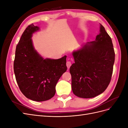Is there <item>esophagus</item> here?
I'll list each match as a JSON object with an SVG mask.
<instances>
[{"instance_id":"34e87169","label":"esophagus","mask_w":128,"mask_h":128,"mask_svg":"<svg viewBox=\"0 0 128 128\" xmlns=\"http://www.w3.org/2000/svg\"><path fill=\"white\" fill-rule=\"evenodd\" d=\"M66 65H67V67L68 69H69V68H70V67L71 66V65H72L71 62L70 61H67V64H66Z\"/></svg>"}]
</instances>
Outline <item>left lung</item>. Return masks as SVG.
Segmentation results:
<instances>
[{
  "instance_id": "left-lung-1",
  "label": "left lung",
  "mask_w": 128,
  "mask_h": 128,
  "mask_svg": "<svg viewBox=\"0 0 128 128\" xmlns=\"http://www.w3.org/2000/svg\"><path fill=\"white\" fill-rule=\"evenodd\" d=\"M75 63L70 68L72 91L75 96L91 98L104 91L113 70L115 52L111 38L100 24L94 41L72 52Z\"/></svg>"
}]
</instances>
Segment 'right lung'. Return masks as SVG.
I'll return each mask as SVG.
<instances>
[{
  "instance_id": "obj_1",
  "label": "right lung",
  "mask_w": 128,
  "mask_h": 128,
  "mask_svg": "<svg viewBox=\"0 0 128 128\" xmlns=\"http://www.w3.org/2000/svg\"><path fill=\"white\" fill-rule=\"evenodd\" d=\"M39 29L32 24L22 34L15 51L14 71L22 94L34 101L44 102L54 96L58 81L67 70V56L59 59L41 56L31 39L33 33Z\"/></svg>"
}]
</instances>
